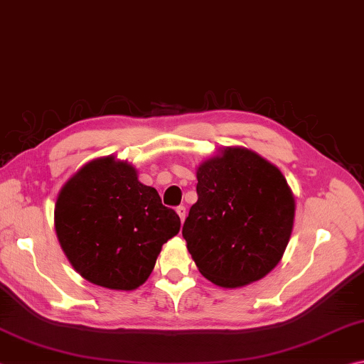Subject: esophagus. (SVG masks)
Masks as SVG:
<instances>
[{
	"instance_id": "1",
	"label": "esophagus",
	"mask_w": 364,
	"mask_h": 364,
	"mask_svg": "<svg viewBox=\"0 0 364 364\" xmlns=\"http://www.w3.org/2000/svg\"><path fill=\"white\" fill-rule=\"evenodd\" d=\"M177 214H178V218H181V220L183 222L186 220V215H187V209H186V206H177Z\"/></svg>"
}]
</instances>
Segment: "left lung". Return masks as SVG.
Segmentation results:
<instances>
[{
	"instance_id": "1",
	"label": "left lung",
	"mask_w": 364,
	"mask_h": 364,
	"mask_svg": "<svg viewBox=\"0 0 364 364\" xmlns=\"http://www.w3.org/2000/svg\"><path fill=\"white\" fill-rule=\"evenodd\" d=\"M198 201L182 228L200 273L222 288L257 282L282 260L296 201L277 166L225 146L196 171Z\"/></svg>"
}]
</instances>
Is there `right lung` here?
I'll return each instance as SVG.
<instances>
[{"mask_svg": "<svg viewBox=\"0 0 364 364\" xmlns=\"http://www.w3.org/2000/svg\"><path fill=\"white\" fill-rule=\"evenodd\" d=\"M59 243L80 275L108 289L132 291L146 282L166 241L181 230L137 171L114 156L89 161L60 188L54 209Z\"/></svg>", "mask_w": 364, "mask_h": 364, "instance_id": "right-lung-1", "label": "right lung"}]
</instances>
